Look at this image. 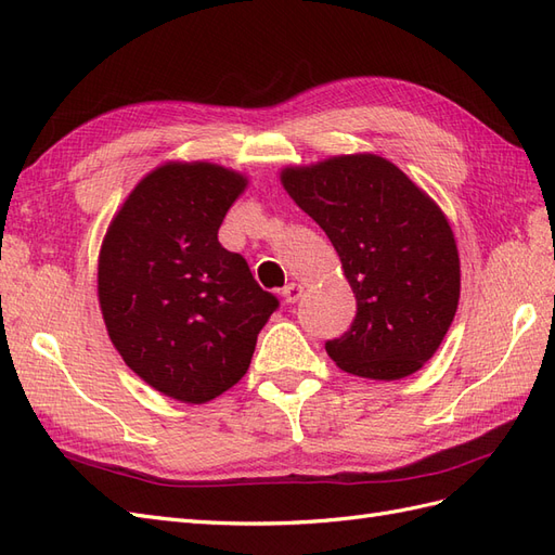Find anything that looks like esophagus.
<instances>
[{
  "instance_id": "1",
  "label": "esophagus",
  "mask_w": 555,
  "mask_h": 555,
  "mask_svg": "<svg viewBox=\"0 0 555 555\" xmlns=\"http://www.w3.org/2000/svg\"><path fill=\"white\" fill-rule=\"evenodd\" d=\"M300 296H304V287H300V284H296V282L287 284V287L282 289V298L287 300V304H296Z\"/></svg>"
}]
</instances>
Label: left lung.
Instances as JSON below:
<instances>
[{
	"instance_id": "8db88e82",
	"label": "left lung",
	"mask_w": 555,
	"mask_h": 555,
	"mask_svg": "<svg viewBox=\"0 0 555 555\" xmlns=\"http://www.w3.org/2000/svg\"><path fill=\"white\" fill-rule=\"evenodd\" d=\"M280 182L326 231L357 296L349 331L326 343L335 365L375 382L422 371L461 296L459 247L442 208L373 153L284 166Z\"/></svg>"
}]
</instances>
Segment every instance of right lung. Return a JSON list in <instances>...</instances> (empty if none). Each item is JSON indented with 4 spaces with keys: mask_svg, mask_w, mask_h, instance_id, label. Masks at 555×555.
Segmentation results:
<instances>
[{
    "mask_svg": "<svg viewBox=\"0 0 555 555\" xmlns=\"http://www.w3.org/2000/svg\"><path fill=\"white\" fill-rule=\"evenodd\" d=\"M249 178L212 162H164L117 208L96 296L117 354L162 396L201 405L247 373L278 298L217 231Z\"/></svg>",
    "mask_w": 555,
    "mask_h": 555,
    "instance_id": "right-lung-1",
    "label": "right lung"
}]
</instances>
